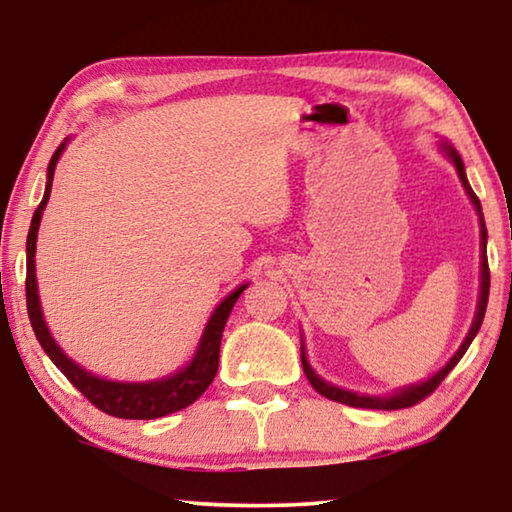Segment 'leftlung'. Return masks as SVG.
Returning a JSON list of instances; mask_svg holds the SVG:
<instances>
[{
    "label": "left lung",
    "instance_id": "left-lung-1",
    "mask_svg": "<svg viewBox=\"0 0 512 512\" xmlns=\"http://www.w3.org/2000/svg\"><path fill=\"white\" fill-rule=\"evenodd\" d=\"M443 151L447 153V158L452 160L454 167H457V174L461 179V184H464L468 198L478 209L480 214V249H482V263H480V300H478V310H475V319H473V326L471 331H468L466 340L461 342V347L457 349V354L452 356L450 361L445 363L443 368L438 370L436 375H431L429 380L419 382V384H410V387H403L398 389L396 394L391 396H363V394H354V391H347V389H340V387H333V384H328L326 380H321V377L314 373L310 363H307V356H305V347L300 345V361H303V370L307 375V380L314 387V391H319L321 396H326L328 401H335V403H345V405H352V408H370V410H401V408H410V405H415L419 401H424L426 396L433 394V391L438 389V384L445 380L447 373L457 366L461 356L466 354L468 345H471L475 335H478L480 326H482V319H485V310H487V298H489V265H487V228H485V219H482V209H480V200L475 198L471 184H468L466 179V170H464V163H461V156L457 151L452 149L450 144H443Z\"/></svg>",
    "mask_w": 512,
    "mask_h": 512
}]
</instances>
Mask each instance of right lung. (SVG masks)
Segmentation results:
<instances>
[{"label": "right lung", "mask_w": 512, "mask_h": 512, "mask_svg": "<svg viewBox=\"0 0 512 512\" xmlns=\"http://www.w3.org/2000/svg\"><path fill=\"white\" fill-rule=\"evenodd\" d=\"M67 139L55 149L51 163H48L46 174V191L41 198L37 212L32 216L30 233H27V277H25V296H27V314H30L32 331L37 335L39 345L48 354L55 366L62 370V375L88 398L95 408L107 412L111 417L121 419H156L172 415V412L184 410L193 401L205 394L209 384H212L216 370H219V349H221V335L226 328V321L233 312V305L240 298V293L247 289L249 284L237 286V289L221 300V305L216 307L212 317H209L205 333H202L198 352H195L193 361L186 368H181L179 373L163 380L153 382H111L104 377H97L90 370L81 368L79 363L69 359V356L58 347V342L53 340L51 331H48L44 314H41L39 305V291H37V272H34V251H37V233L41 223V212L46 209L48 195H51L53 186V174L55 165L65 151Z\"/></svg>", "instance_id": "1"}]
</instances>
